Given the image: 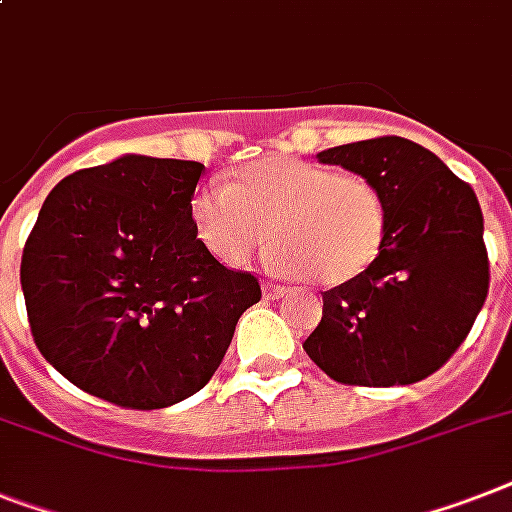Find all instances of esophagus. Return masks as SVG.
<instances>
[{
    "label": "esophagus",
    "mask_w": 512,
    "mask_h": 512,
    "mask_svg": "<svg viewBox=\"0 0 512 512\" xmlns=\"http://www.w3.org/2000/svg\"><path fill=\"white\" fill-rule=\"evenodd\" d=\"M263 294H265V297H268V299L284 297V294H286V286H281V284H270V281H268V284L263 286Z\"/></svg>",
    "instance_id": "1"
}]
</instances>
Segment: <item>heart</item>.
I'll return each instance as SVG.
<instances>
[{
    "mask_svg": "<svg viewBox=\"0 0 512 512\" xmlns=\"http://www.w3.org/2000/svg\"><path fill=\"white\" fill-rule=\"evenodd\" d=\"M191 223L207 252L228 268L247 265L270 239L276 270L344 284L381 252L386 199L371 178L270 157L236 170L228 186L194 191Z\"/></svg>",
    "mask_w": 512,
    "mask_h": 512,
    "instance_id": "obj_1",
    "label": "heart"
}]
</instances>
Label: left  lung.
<instances>
[{"label":"left lung","mask_w":512,"mask_h":512,"mask_svg":"<svg viewBox=\"0 0 512 512\" xmlns=\"http://www.w3.org/2000/svg\"><path fill=\"white\" fill-rule=\"evenodd\" d=\"M318 160L371 178L386 199V234L368 270L323 292V318L302 347L339 384H415L455 355L484 307L479 199L400 136L323 149Z\"/></svg>","instance_id":"left-lung-1"}]
</instances>
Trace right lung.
<instances>
[{
	"label": "right lung",
	"mask_w": 512,
	"mask_h": 512,
	"mask_svg": "<svg viewBox=\"0 0 512 512\" xmlns=\"http://www.w3.org/2000/svg\"><path fill=\"white\" fill-rule=\"evenodd\" d=\"M205 165L123 155L49 191L20 260L33 342L70 384L112 405H176L213 378L260 302L247 270L197 239Z\"/></svg>",
	"instance_id": "add662e5"
}]
</instances>
